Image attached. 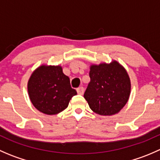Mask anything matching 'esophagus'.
<instances>
[{"label":"esophagus","instance_id":"obj_1","mask_svg":"<svg viewBox=\"0 0 160 160\" xmlns=\"http://www.w3.org/2000/svg\"><path fill=\"white\" fill-rule=\"evenodd\" d=\"M77 93L78 94H83V92H84V89H83V87H80V88H78L77 89Z\"/></svg>","mask_w":160,"mask_h":160}]
</instances>
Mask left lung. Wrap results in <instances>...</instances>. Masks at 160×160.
Here are the masks:
<instances>
[{
  "mask_svg": "<svg viewBox=\"0 0 160 160\" xmlns=\"http://www.w3.org/2000/svg\"><path fill=\"white\" fill-rule=\"evenodd\" d=\"M90 81L84 93L90 108L100 115L118 113L129 99L131 80L125 67L118 61L90 67Z\"/></svg>",
  "mask_w": 160,
  "mask_h": 160,
  "instance_id": "1",
  "label": "left lung"
}]
</instances>
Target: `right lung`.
I'll list each match as a JSON object with an SVG mask.
<instances>
[{
	"mask_svg": "<svg viewBox=\"0 0 160 160\" xmlns=\"http://www.w3.org/2000/svg\"><path fill=\"white\" fill-rule=\"evenodd\" d=\"M28 93L34 107L48 115L59 114L68 107L76 90L60 65L39 66L32 72L28 81Z\"/></svg>",
	"mask_w": 160,
	"mask_h": 160,
	"instance_id": "obj_1",
	"label": "right lung"
}]
</instances>
